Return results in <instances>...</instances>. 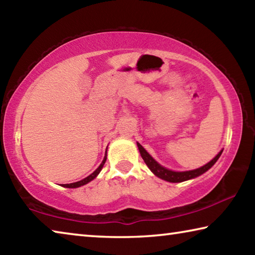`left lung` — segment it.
<instances>
[{"label":"left lung","instance_id":"8db88e82","mask_svg":"<svg viewBox=\"0 0 255 255\" xmlns=\"http://www.w3.org/2000/svg\"><path fill=\"white\" fill-rule=\"evenodd\" d=\"M137 146H138V149H139L141 157H143L144 162L146 163V165L149 167V170L152 171L155 175L158 176V178H161L165 181H169V182H173V183L183 182V181L197 178V176H199L202 173H205L206 171H208L210 167L213 166L216 162H217V159L219 158V156H221L223 153V150H221V152L216 155V156L211 159L209 163H207L206 165L199 167V169H196L192 171H185V172H174V171L165 169V167H163L162 165H159V164L155 161V159L150 156L147 152H146L145 148L140 144L137 143Z\"/></svg>","mask_w":255,"mask_h":255}]
</instances>
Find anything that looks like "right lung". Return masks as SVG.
<instances>
[{
	"label": "right lung",
	"instance_id": "obj_1",
	"mask_svg": "<svg viewBox=\"0 0 255 255\" xmlns=\"http://www.w3.org/2000/svg\"><path fill=\"white\" fill-rule=\"evenodd\" d=\"M106 159H107V155L105 156V158H103V161H102V163L100 164V166L98 167V169L93 172L92 174H90L89 176H86L85 179H83V180H81V181H77V182H74V183H70V184H63V187H65V188H79V187H81V185H84V184H86L88 182H90V181H92L94 178H96V176L99 174V172L101 171V169L103 167V165H105V163H106Z\"/></svg>",
	"mask_w": 255,
	"mask_h": 255
}]
</instances>
